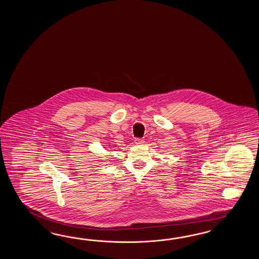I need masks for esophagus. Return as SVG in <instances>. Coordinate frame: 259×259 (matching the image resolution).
<instances>
[{
  "instance_id": "34e87169",
  "label": "esophagus",
  "mask_w": 259,
  "mask_h": 259,
  "mask_svg": "<svg viewBox=\"0 0 259 259\" xmlns=\"http://www.w3.org/2000/svg\"><path fill=\"white\" fill-rule=\"evenodd\" d=\"M135 143H136V144H143V143H144V140L138 138V139L135 140Z\"/></svg>"
}]
</instances>
